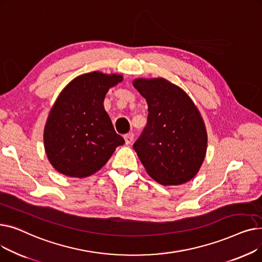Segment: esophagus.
Listing matches in <instances>:
<instances>
[{"label":"esophagus","mask_w":262,"mask_h":262,"mask_svg":"<svg viewBox=\"0 0 262 262\" xmlns=\"http://www.w3.org/2000/svg\"><path fill=\"white\" fill-rule=\"evenodd\" d=\"M124 139H125V143L126 144H130L134 140V134L133 133H129V134H126L125 136H124Z\"/></svg>","instance_id":"1"}]
</instances>
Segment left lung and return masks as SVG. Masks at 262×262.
Listing matches in <instances>:
<instances>
[{
    "label": "left lung",
    "instance_id": "1",
    "mask_svg": "<svg viewBox=\"0 0 262 262\" xmlns=\"http://www.w3.org/2000/svg\"><path fill=\"white\" fill-rule=\"evenodd\" d=\"M133 85L148 106L146 126L134 143L147 174L164 186L191 181L207 149L199 109L182 88L164 78H137Z\"/></svg>",
    "mask_w": 262,
    "mask_h": 262
}]
</instances>
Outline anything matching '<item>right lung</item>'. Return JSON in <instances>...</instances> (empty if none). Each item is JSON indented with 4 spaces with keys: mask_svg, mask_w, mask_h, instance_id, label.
I'll list each match as a JSON object with an SVG mask.
<instances>
[{
    "mask_svg": "<svg viewBox=\"0 0 262 262\" xmlns=\"http://www.w3.org/2000/svg\"><path fill=\"white\" fill-rule=\"evenodd\" d=\"M122 80L120 74L94 71L77 76L61 91L43 134L46 153L55 170L70 177L90 176L124 144L103 105L109 88Z\"/></svg>",
    "mask_w": 262,
    "mask_h": 262,
    "instance_id": "add662e5",
    "label": "right lung"
}]
</instances>
